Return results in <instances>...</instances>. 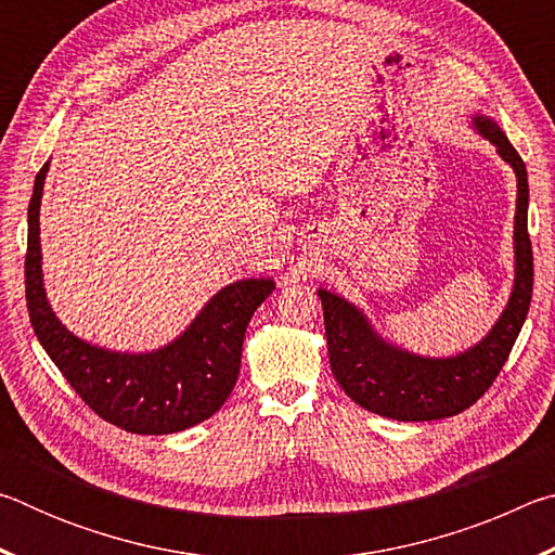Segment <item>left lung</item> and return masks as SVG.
Returning a JSON list of instances; mask_svg holds the SVG:
<instances>
[{
    "mask_svg": "<svg viewBox=\"0 0 555 555\" xmlns=\"http://www.w3.org/2000/svg\"><path fill=\"white\" fill-rule=\"evenodd\" d=\"M475 129L496 146L516 173L514 288L509 304L487 337L455 357H421L393 347L370 325L360 308L321 288L327 354L335 379L362 409L397 421H436L465 411L492 387L519 337L533 291V251L529 240V178L504 131L487 117Z\"/></svg>",
    "mask_w": 555,
    "mask_h": 555,
    "instance_id": "8db88e82",
    "label": "left lung"
}]
</instances>
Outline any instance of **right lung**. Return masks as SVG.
Here are the masks:
<instances>
[{
  "label": "right lung",
  "instance_id": "1",
  "mask_svg": "<svg viewBox=\"0 0 555 555\" xmlns=\"http://www.w3.org/2000/svg\"><path fill=\"white\" fill-rule=\"evenodd\" d=\"M46 171L49 164L34 181L24 264L26 308L43 350L100 418L129 434H176L210 418L234 389L244 333L274 281L244 279L224 286L162 350L129 354L80 340L55 318L43 291L39 208Z\"/></svg>",
  "mask_w": 555,
  "mask_h": 555
}]
</instances>
